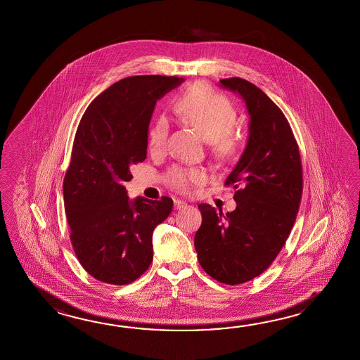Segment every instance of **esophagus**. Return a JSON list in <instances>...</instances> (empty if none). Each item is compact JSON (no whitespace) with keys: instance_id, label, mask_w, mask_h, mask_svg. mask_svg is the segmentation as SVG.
Wrapping results in <instances>:
<instances>
[{"instance_id":"1","label":"esophagus","mask_w":360,"mask_h":360,"mask_svg":"<svg viewBox=\"0 0 360 360\" xmlns=\"http://www.w3.org/2000/svg\"><path fill=\"white\" fill-rule=\"evenodd\" d=\"M186 206H187V204L184 202V201H181V200H174V209H176V210H181V209H184Z\"/></svg>"}]
</instances>
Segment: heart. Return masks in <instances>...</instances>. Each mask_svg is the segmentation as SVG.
I'll use <instances>...</instances> for the list:
<instances>
[{"instance_id":"b5f03b06","label":"heart","mask_w":360,"mask_h":360,"mask_svg":"<svg viewBox=\"0 0 360 360\" xmlns=\"http://www.w3.org/2000/svg\"><path fill=\"white\" fill-rule=\"evenodd\" d=\"M173 110L184 122L198 131L207 141L215 160L223 164L233 162L243 151L241 136L235 132L237 111L227 96L202 82H196L173 101ZM169 125L164 117L155 120L147 134V148L151 154H162L167 146ZM205 172L198 168L173 167L169 169V187L181 193H188L192 186L204 184Z\"/></svg>"}]
</instances>
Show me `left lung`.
<instances>
[{
	"label": "left lung",
	"instance_id": "1",
	"mask_svg": "<svg viewBox=\"0 0 360 360\" xmlns=\"http://www.w3.org/2000/svg\"><path fill=\"white\" fill-rule=\"evenodd\" d=\"M238 92L250 114L248 146L226 186L235 188V212L200 204L195 249L202 269L229 286L266 271L294 227L302 195L299 145L285 114L255 84L238 77L220 81Z\"/></svg>",
	"mask_w": 360,
	"mask_h": 360
}]
</instances>
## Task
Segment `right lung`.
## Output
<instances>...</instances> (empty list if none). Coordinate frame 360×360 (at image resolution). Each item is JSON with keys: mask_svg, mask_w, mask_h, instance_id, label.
I'll use <instances>...</instances> for the list:
<instances>
[{"mask_svg": "<svg viewBox=\"0 0 360 360\" xmlns=\"http://www.w3.org/2000/svg\"><path fill=\"white\" fill-rule=\"evenodd\" d=\"M184 78L134 75L114 83L84 111L64 178V204L74 252L84 271L109 285H129L153 262V232L173 200L129 201L124 184L147 155L156 100Z\"/></svg>", "mask_w": 360, "mask_h": 360, "instance_id": "1", "label": "right lung"}]
</instances>
